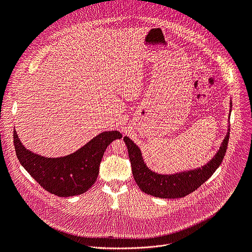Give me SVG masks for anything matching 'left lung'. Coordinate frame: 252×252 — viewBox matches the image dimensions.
I'll return each instance as SVG.
<instances>
[{"label":"left lung","mask_w":252,"mask_h":252,"mask_svg":"<svg viewBox=\"0 0 252 252\" xmlns=\"http://www.w3.org/2000/svg\"><path fill=\"white\" fill-rule=\"evenodd\" d=\"M228 139L229 128L220 150L207 165L199 169L174 175H161L149 170L144 163L143 158H142L139 147L127 137H125L124 141L127 146L133 176L139 189L143 192L158 196V198L177 199L183 198V196L198 189L203 183L212 176L216 169L220 166L224 158Z\"/></svg>","instance_id":"8db88e82"}]
</instances>
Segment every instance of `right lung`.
Here are the masks:
<instances>
[{"label":"right lung","instance_id":"right-lung-1","mask_svg":"<svg viewBox=\"0 0 252 252\" xmlns=\"http://www.w3.org/2000/svg\"><path fill=\"white\" fill-rule=\"evenodd\" d=\"M117 130L104 132L72 155L63 158H44L28 150L14 129L13 142L19 162L45 190L59 196H74L89 190L99 175L104 152L115 139Z\"/></svg>","mask_w":252,"mask_h":252}]
</instances>
